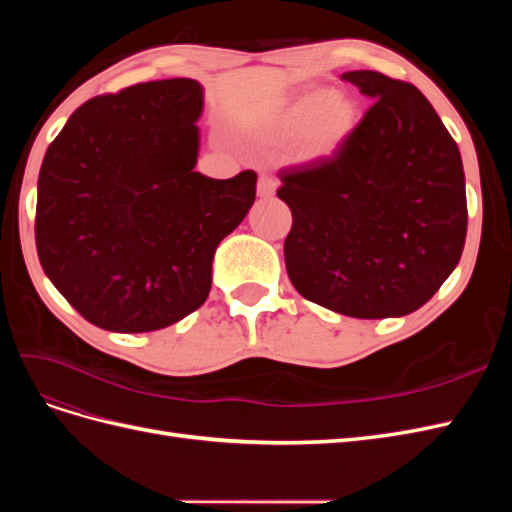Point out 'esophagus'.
Instances as JSON below:
<instances>
[{
  "mask_svg": "<svg viewBox=\"0 0 512 512\" xmlns=\"http://www.w3.org/2000/svg\"><path fill=\"white\" fill-rule=\"evenodd\" d=\"M275 190H277V181L273 177H269V175H260L258 177V194L260 196L269 198V196L275 194Z\"/></svg>",
  "mask_w": 512,
  "mask_h": 512,
  "instance_id": "34e87169",
  "label": "esophagus"
}]
</instances>
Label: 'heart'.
<instances>
[{
    "label": "heart",
    "mask_w": 512,
    "mask_h": 512,
    "mask_svg": "<svg viewBox=\"0 0 512 512\" xmlns=\"http://www.w3.org/2000/svg\"><path fill=\"white\" fill-rule=\"evenodd\" d=\"M356 106L350 98L329 89L307 91L284 113L280 132L288 138L312 134L316 149L335 147L352 130Z\"/></svg>",
    "instance_id": "b5f03b06"
}]
</instances>
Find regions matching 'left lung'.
<instances>
[{
    "label": "left lung",
    "mask_w": 512,
    "mask_h": 512,
    "mask_svg": "<svg viewBox=\"0 0 512 512\" xmlns=\"http://www.w3.org/2000/svg\"><path fill=\"white\" fill-rule=\"evenodd\" d=\"M342 79L369 106L331 156L280 168L284 260L301 297L352 318L416 312L453 273L468 230L459 147L412 83Z\"/></svg>",
    "instance_id": "1"
}]
</instances>
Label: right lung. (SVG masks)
<instances>
[{"label":"right lung","instance_id":"obj_1","mask_svg":"<svg viewBox=\"0 0 512 512\" xmlns=\"http://www.w3.org/2000/svg\"><path fill=\"white\" fill-rule=\"evenodd\" d=\"M203 87L138 83L81 104L44 153L36 250L87 322L147 333L205 303L215 247L256 198L254 170H194Z\"/></svg>","mask_w":512,"mask_h":512}]
</instances>
